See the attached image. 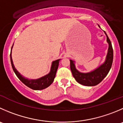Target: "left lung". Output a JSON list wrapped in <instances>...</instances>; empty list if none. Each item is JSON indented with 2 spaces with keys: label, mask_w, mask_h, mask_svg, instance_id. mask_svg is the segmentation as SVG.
Listing matches in <instances>:
<instances>
[{
  "label": "left lung",
  "mask_w": 123,
  "mask_h": 123,
  "mask_svg": "<svg viewBox=\"0 0 123 123\" xmlns=\"http://www.w3.org/2000/svg\"><path fill=\"white\" fill-rule=\"evenodd\" d=\"M105 33L106 35L107 41L109 44V48L105 62L98 68L90 73H83L77 71L75 67L73 61L70 60V69L73 76L76 80L80 84L85 86L97 85L107 76L111 68L113 62V49L109 37L105 32Z\"/></svg>",
  "instance_id": "left-lung-1"
}]
</instances>
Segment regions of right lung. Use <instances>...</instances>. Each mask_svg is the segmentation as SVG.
<instances>
[{
	"label": "right lung",
	"mask_w": 123,
	"mask_h": 123,
	"mask_svg": "<svg viewBox=\"0 0 123 123\" xmlns=\"http://www.w3.org/2000/svg\"><path fill=\"white\" fill-rule=\"evenodd\" d=\"M12 48V46L11 47V49ZM10 58H11V62L12 67L13 70H14V73H15L16 76H17L18 78L27 86L29 88H31V89H34V90H41V89H45V88H47L49 86L52 82L54 80V79L55 77L57 69L58 68V65H59V62L60 59H58L52 62V67H51V70L49 73L48 74L46 75L44 77H41L40 79L35 80H29L23 77L18 72L17 70L15 69L14 67V65L13 64L12 60L11 57V52L10 54Z\"/></svg>",
	"instance_id": "obj_1"
}]
</instances>
